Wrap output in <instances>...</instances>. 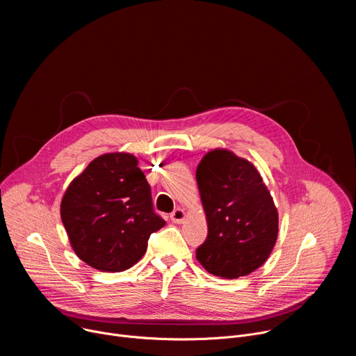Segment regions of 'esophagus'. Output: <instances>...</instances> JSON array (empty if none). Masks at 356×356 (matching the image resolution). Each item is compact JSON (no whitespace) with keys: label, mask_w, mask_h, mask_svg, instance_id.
I'll list each match as a JSON object with an SVG mask.
<instances>
[{"label":"esophagus","mask_w":356,"mask_h":356,"mask_svg":"<svg viewBox=\"0 0 356 356\" xmlns=\"http://www.w3.org/2000/svg\"><path fill=\"white\" fill-rule=\"evenodd\" d=\"M170 220H172L175 224H181V222H184V220H186V211H184L183 209L175 210V211L172 213V216H170Z\"/></svg>","instance_id":"obj_1"}]
</instances>
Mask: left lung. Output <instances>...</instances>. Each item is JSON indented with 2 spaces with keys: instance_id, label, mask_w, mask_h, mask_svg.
Segmentation results:
<instances>
[{
  "instance_id": "left-lung-1",
  "label": "left lung",
  "mask_w": 356,
  "mask_h": 356,
  "mask_svg": "<svg viewBox=\"0 0 356 356\" xmlns=\"http://www.w3.org/2000/svg\"><path fill=\"white\" fill-rule=\"evenodd\" d=\"M195 179L209 227L195 252L200 265L222 279L261 268L277 239L279 213L255 165L217 147L202 156Z\"/></svg>"
}]
</instances>
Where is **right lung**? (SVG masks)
Returning a JSON list of instances; mask_svg holds the SVG:
<instances>
[{"label":"right lung","mask_w":356,"mask_h":356,"mask_svg":"<svg viewBox=\"0 0 356 356\" xmlns=\"http://www.w3.org/2000/svg\"><path fill=\"white\" fill-rule=\"evenodd\" d=\"M60 217L76 255L99 272H124L146 252L152 232L166 222L154 213L150 187L127 152L88 163L66 188Z\"/></svg>","instance_id":"right-lung-1"}]
</instances>
